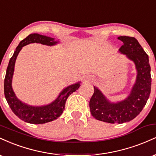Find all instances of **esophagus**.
I'll use <instances>...</instances> for the list:
<instances>
[{
	"mask_svg": "<svg viewBox=\"0 0 156 156\" xmlns=\"http://www.w3.org/2000/svg\"><path fill=\"white\" fill-rule=\"evenodd\" d=\"M92 80V78H87V79H86V80H87V81H90V80Z\"/></svg>",
	"mask_w": 156,
	"mask_h": 156,
	"instance_id": "1",
	"label": "esophagus"
}]
</instances>
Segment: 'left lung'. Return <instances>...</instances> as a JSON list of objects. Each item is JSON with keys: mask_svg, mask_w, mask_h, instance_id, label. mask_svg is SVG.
<instances>
[{"mask_svg": "<svg viewBox=\"0 0 156 156\" xmlns=\"http://www.w3.org/2000/svg\"><path fill=\"white\" fill-rule=\"evenodd\" d=\"M118 39L123 42L119 51L135 64L136 80L128 98L117 103H112L100 89L94 87V92L89 101L92 115L96 119L108 123L129 122L139 115L149 98L151 91V75L148 55L136 39L121 36Z\"/></svg>", "mask_w": 156, "mask_h": 156, "instance_id": "8db88e82", "label": "left lung"}]
</instances>
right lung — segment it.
<instances>
[{
    "mask_svg": "<svg viewBox=\"0 0 156 156\" xmlns=\"http://www.w3.org/2000/svg\"><path fill=\"white\" fill-rule=\"evenodd\" d=\"M40 43L45 45L52 46L58 43L54 39L38 34H31L26 38L23 39L18 44L12 58H10L6 69V76L4 79V94L7 103L16 116L24 122L31 124H44L56 119L62 115L64 110L67 98L73 92L79 88L80 82L72 84L66 87L59 95L50 104L42 106H32L23 103L15 95L12 87V80L15 70V61L19 52L23 46L30 43Z\"/></svg>",
    "mask_w": 156,
    "mask_h": 156,
    "instance_id": "right-lung-1",
    "label": "right lung"
}]
</instances>
